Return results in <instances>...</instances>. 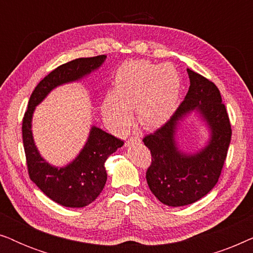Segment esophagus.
<instances>
[{
    "instance_id": "34e87169",
    "label": "esophagus",
    "mask_w": 253,
    "mask_h": 253,
    "mask_svg": "<svg viewBox=\"0 0 253 253\" xmlns=\"http://www.w3.org/2000/svg\"><path fill=\"white\" fill-rule=\"evenodd\" d=\"M133 141H140V137H132V138H130V139L129 140H127L126 141V143L127 144H130V143H133Z\"/></svg>"
}]
</instances>
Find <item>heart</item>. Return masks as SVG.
Wrapping results in <instances>:
<instances>
[{
  "label": "heart",
  "instance_id": "obj_1",
  "mask_svg": "<svg viewBox=\"0 0 253 253\" xmlns=\"http://www.w3.org/2000/svg\"><path fill=\"white\" fill-rule=\"evenodd\" d=\"M182 81L172 64H154L144 60L126 61L117 69L113 93L102 100L106 123L123 131L131 122L133 110L145 129L164 126L178 105Z\"/></svg>",
  "mask_w": 253,
  "mask_h": 253
}]
</instances>
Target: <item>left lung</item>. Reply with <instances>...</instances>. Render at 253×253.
<instances>
[{
	"mask_svg": "<svg viewBox=\"0 0 253 253\" xmlns=\"http://www.w3.org/2000/svg\"><path fill=\"white\" fill-rule=\"evenodd\" d=\"M190 87L174 115L165 126L143 139L152 155L146 181L152 193L167 206L192 204L217 183L231 139V126L219 88L202 75L186 69ZM190 113H198L210 132L205 147L186 154L175 134Z\"/></svg>",
	"mask_w": 253,
	"mask_h": 253,
	"instance_id": "1",
	"label": "left lung"
}]
</instances>
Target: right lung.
Returning <instances> with one entry per match:
<instances>
[{"instance_id":"1","label":"right lung","mask_w":253,"mask_h":253,"mask_svg":"<svg viewBox=\"0 0 253 253\" xmlns=\"http://www.w3.org/2000/svg\"><path fill=\"white\" fill-rule=\"evenodd\" d=\"M106 55L76 58L62 64L47 75L31 94L23 119V143L30 178L47 197L65 207H85L94 202L105 188L107 158L124 141L93 126L84 147L70 164L55 167L41 157L32 132L36 107L57 86L79 82L87 77L106 61Z\"/></svg>"}]
</instances>
